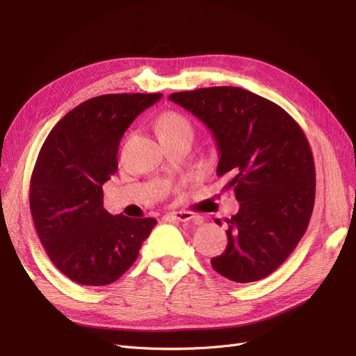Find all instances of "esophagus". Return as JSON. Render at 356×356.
Wrapping results in <instances>:
<instances>
[{
	"instance_id": "obj_1",
	"label": "esophagus",
	"mask_w": 356,
	"mask_h": 356,
	"mask_svg": "<svg viewBox=\"0 0 356 356\" xmlns=\"http://www.w3.org/2000/svg\"><path fill=\"white\" fill-rule=\"evenodd\" d=\"M167 217L170 218H175L177 221H181V222H186V225L195 227V226H200L202 225V217L198 216V214H193V213H189V211H176V213H168Z\"/></svg>"
}]
</instances>
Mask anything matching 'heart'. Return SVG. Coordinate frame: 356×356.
I'll use <instances>...</instances> for the list:
<instances>
[{
    "label": "heart",
    "mask_w": 356,
    "mask_h": 356,
    "mask_svg": "<svg viewBox=\"0 0 356 356\" xmlns=\"http://www.w3.org/2000/svg\"><path fill=\"white\" fill-rule=\"evenodd\" d=\"M158 130H160L161 138L176 136L180 134L192 135V124L186 115L177 111H167L158 118Z\"/></svg>",
    "instance_id": "heart-1"
}]
</instances>
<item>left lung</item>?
Here are the masks:
<instances>
[{"label":"left lung","mask_w":356,"mask_h":356,"mask_svg":"<svg viewBox=\"0 0 356 356\" xmlns=\"http://www.w3.org/2000/svg\"><path fill=\"white\" fill-rule=\"evenodd\" d=\"M168 99L213 131L217 176L241 202L227 220V248L211 259L213 268L236 283L267 277L292 254L314 209L315 167L304 130L280 105L242 88H201Z\"/></svg>","instance_id":"8db88e82"}]
</instances>
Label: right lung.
<instances>
[{
	"label": "right lung",
	"mask_w": 356,
	"mask_h": 356,
	"mask_svg": "<svg viewBox=\"0 0 356 356\" xmlns=\"http://www.w3.org/2000/svg\"><path fill=\"white\" fill-rule=\"evenodd\" d=\"M161 94H108L65 114L47 136L31 177L33 225L48 258L85 286L114 283L131 267L155 218L111 216L102 185L118 168L131 122Z\"/></svg>",
	"instance_id": "add662e5"
}]
</instances>
